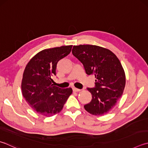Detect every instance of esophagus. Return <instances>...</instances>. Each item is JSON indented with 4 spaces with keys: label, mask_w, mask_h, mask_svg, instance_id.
I'll return each instance as SVG.
<instances>
[{
    "label": "esophagus",
    "mask_w": 148,
    "mask_h": 148,
    "mask_svg": "<svg viewBox=\"0 0 148 148\" xmlns=\"http://www.w3.org/2000/svg\"><path fill=\"white\" fill-rule=\"evenodd\" d=\"M72 89H73L74 92H79V91L81 90L80 89H79V88H77L76 87H73V88H72Z\"/></svg>",
    "instance_id": "esophagus-1"
}]
</instances>
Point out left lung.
<instances>
[{"mask_svg": "<svg viewBox=\"0 0 148 148\" xmlns=\"http://www.w3.org/2000/svg\"><path fill=\"white\" fill-rule=\"evenodd\" d=\"M72 53L84 66L86 74L95 76V87L87 88L92 95L84 106L90 114L101 116L116 105L125 85V75L119 58L107 48L90 45L74 46Z\"/></svg>", "mask_w": 148, "mask_h": 148, "instance_id": "left-lung-1", "label": "left lung"}]
</instances>
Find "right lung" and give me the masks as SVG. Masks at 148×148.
I'll return each mask as SVG.
<instances>
[{"instance_id": "obj_1", "label": "right lung", "mask_w": 148, "mask_h": 148, "mask_svg": "<svg viewBox=\"0 0 148 148\" xmlns=\"http://www.w3.org/2000/svg\"><path fill=\"white\" fill-rule=\"evenodd\" d=\"M72 45L45 49L26 65L21 88L28 104L37 113L52 116L62 110L72 92L71 88H61L52 84L58 61L71 52Z\"/></svg>"}]
</instances>
